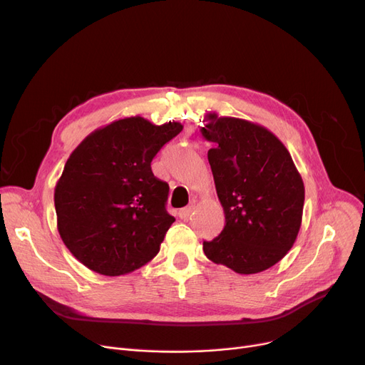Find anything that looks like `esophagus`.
<instances>
[{
	"label": "esophagus",
	"instance_id": "obj_1",
	"mask_svg": "<svg viewBox=\"0 0 365 365\" xmlns=\"http://www.w3.org/2000/svg\"><path fill=\"white\" fill-rule=\"evenodd\" d=\"M194 212V205H187V207H185V208H182V210H179V217L180 219H187L189 216H190V213H192Z\"/></svg>",
	"mask_w": 365,
	"mask_h": 365
}]
</instances>
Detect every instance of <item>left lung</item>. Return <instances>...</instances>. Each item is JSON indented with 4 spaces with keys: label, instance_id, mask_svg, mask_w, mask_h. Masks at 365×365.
I'll use <instances>...</instances> for the list:
<instances>
[{
    "label": "left lung",
    "instance_id": "left-lung-1",
    "mask_svg": "<svg viewBox=\"0 0 365 365\" xmlns=\"http://www.w3.org/2000/svg\"><path fill=\"white\" fill-rule=\"evenodd\" d=\"M200 133L208 149L225 227L204 241L205 256L241 275L269 269L296 242L304 186L290 152L266 127L208 112Z\"/></svg>",
    "mask_w": 365,
    "mask_h": 365
}]
</instances>
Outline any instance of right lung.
I'll return each instance as SVG.
<instances>
[{
	"mask_svg": "<svg viewBox=\"0 0 365 365\" xmlns=\"http://www.w3.org/2000/svg\"><path fill=\"white\" fill-rule=\"evenodd\" d=\"M182 130L136 115L94 130L72 150L54 187L57 231L88 269L125 275L158 255L175 217L165 212L168 185L150 163Z\"/></svg>",
	"mask_w": 365,
	"mask_h": 365,
	"instance_id": "obj_1",
	"label": "right lung"
}]
</instances>
